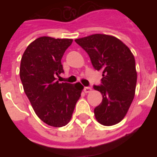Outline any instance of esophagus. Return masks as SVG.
Segmentation results:
<instances>
[{
  "instance_id": "1",
  "label": "esophagus",
  "mask_w": 157,
  "mask_h": 157,
  "mask_svg": "<svg viewBox=\"0 0 157 157\" xmlns=\"http://www.w3.org/2000/svg\"><path fill=\"white\" fill-rule=\"evenodd\" d=\"M92 87H90V86H85L84 87V92H86V93H89V92H92Z\"/></svg>"
}]
</instances>
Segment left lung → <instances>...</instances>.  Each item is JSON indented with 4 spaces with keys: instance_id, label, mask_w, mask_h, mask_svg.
Instances as JSON below:
<instances>
[{
    "instance_id": "8db88e82",
    "label": "left lung",
    "mask_w": 157,
    "mask_h": 157,
    "mask_svg": "<svg viewBox=\"0 0 157 157\" xmlns=\"http://www.w3.org/2000/svg\"><path fill=\"white\" fill-rule=\"evenodd\" d=\"M88 54L93 67L102 71V84L93 88L102 93V101L94 109L101 124L111 126L124 118L135 97L137 72L130 49L115 37L92 34L75 40Z\"/></svg>"
}]
</instances>
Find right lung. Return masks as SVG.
I'll return each instance as SVG.
<instances>
[{
  "label": "right lung",
  "mask_w": 157,
  "mask_h": 157,
  "mask_svg": "<svg viewBox=\"0 0 157 157\" xmlns=\"http://www.w3.org/2000/svg\"><path fill=\"white\" fill-rule=\"evenodd\" d=\"M71 39L40 37L27 47L20 65V78L33 109L42 121L53 127L68 124L83 86L59 83L64 72L61 59L72 44Z\"/></svg>",
  "instance_id": "add662e5"
}]
</instances>
